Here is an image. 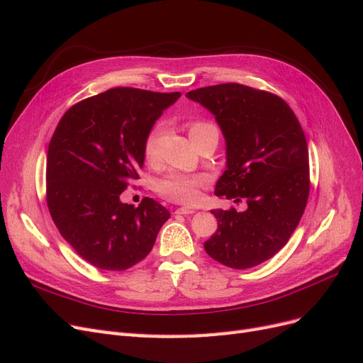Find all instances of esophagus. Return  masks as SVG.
Masks as SVG:
<instances>
[{"mask_svg":"<svg viewBox=\"0 0 363 363\" xmlns=\"http://www.w3.org/2000/svg\"><path fill=\"white\" fill-rule=\"evenodd\" d=\"M174 213L175 215H191V213H195V211H194V208H189V207H179Z\"/></svg>","mask_w":363,"mask_h":363,"instance_id":"34e87169","label":"esophagus"}]
</instances>
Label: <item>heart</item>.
I'll list each match as a JSON object with an SVG mask.
<instances>
[{
	"label": "heart",
	"mask_w": 363,
	"mask_h": 363,
	"mask_svg": "<svg viewBox=\"0 0 363 363\" xmlns=\"http://www.w3.org/2000/svg\"><path fill=\"white\" fill-rule=\"evenodd\" d=\"M189 138L196 147H200L208 139L218 140V128L204 119H192L186 123ZM144 159L150 164H157L162 156V130L159 127L151 128L142 145ZM206 179L200 174H169L157 183V192L172 203L194 204L200 199V189Z\"/></svg>",
	"instance_id": "1"
}]
</instances>
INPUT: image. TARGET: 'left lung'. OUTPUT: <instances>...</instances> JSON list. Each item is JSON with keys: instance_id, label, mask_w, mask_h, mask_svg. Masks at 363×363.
<instances>
[{"instance_id": "left-lung-1", "label": "left lung", "mask_w": 363, "mask_h": 363, "mask_svg": "<svg viewBox=\"0 0 363 363\" xmlns=\"http://www.w3.org/2000/svg\"><path fill=\"white\" fill-rule=\"evenodd\" d=\"M211 111L227 144V169L215 195L247 211L218 208L216 232L204 242L208 256L235 269L267 262L288 244L309 199V151L288 103L276 94L239 83L186 94Z\"/></svg>"}]
</instances>
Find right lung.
Returning a JSON list of instances; mask_svg holds the SVG:
<instances>
[{
  "instance_id": "1",
  "label": "right lung",
  "mask_w": 363,
  "mask_h": 363,
  "mask_svg": "<svg viewBox=\"0 0 363 363\" xmlns=\"http://www.w3.org/2000/svg\"><path fill=\"white\" fill-rule=\"evenodd\" d=\"M180 92L113 87L69 107L47 155V206L77 255L106 271L128 269L148 256L171 216L145 196L121 201L144 167L145 136Z\"/></svg>"
}]
</instances>
